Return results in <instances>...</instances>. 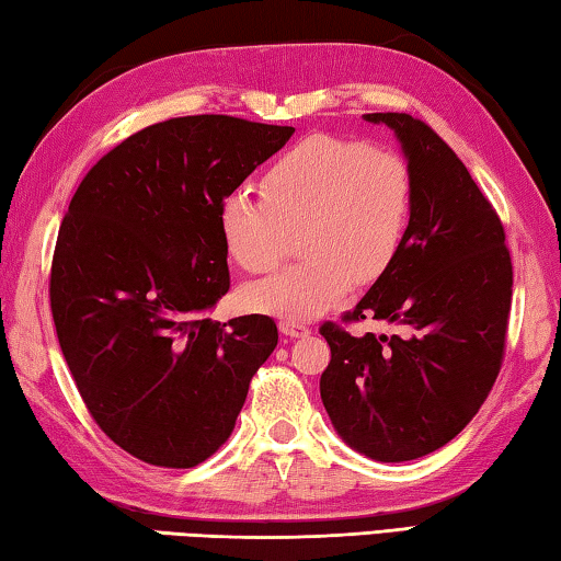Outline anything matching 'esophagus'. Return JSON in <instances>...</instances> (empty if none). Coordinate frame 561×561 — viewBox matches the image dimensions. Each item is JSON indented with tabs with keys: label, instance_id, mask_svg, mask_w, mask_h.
<instances>
[{
	"label": "esophagus",
	"instance_id": "esophagus-1",
	"mask_svg": "<svg viewBox=\"0 0 561 561\" xmlns=\"http://www.w3.org/2000/svg\"><path fill=\"white\" fill-rule=\"evenodd\" d=\"M278 328H280V333L288 335V337H302V335H308V325L296 323V320H280Z\"/></svg>",
	"mask_w": 561,
	"mask_h": 561
}]
</instances>
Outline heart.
I'll list each match as a JSON object with an SVG mask.
<instances>
[{"mask_svg": "<svg viewBox=\"0 0 561 561\" xmlns=\"http://www.w3.org/2000/svg\"><path fill=\"white\" fill-rule=\"evenodd\" d=\"M263 201L243 191L218 206V231L231 259L251 273L275 268L300 233L310 259L245 288V306L280 320H313L370 283L398 255L412 210V173L400 153L316 134L265 171Z\"/></svg>", "mask_w": 561, "mask_h": 561, "instance_id": "obj_1", "label": "heart"}]
</instances>
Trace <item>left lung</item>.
<instances>
[{
  "label": "left lung",
  "mask_w": 561,
  "mask_h": 561,
  "mask_svg": "<svg viewBox=\"0 0 561 561\" xmlns=\"http://www.w3.org/2000/svg\"><path fill=\"white\" fill-rule=\"evenodd\" d=\"M363 118L398 136L412 210L394 261L345 320H385L405 335L355 337L325 323L320 398L357 453L408 462L460 435L497 380L512 261L490 201L433 128L410 114Z\"/></svg>",
  "instance_id": "left-lung-1"
}]
</instances>
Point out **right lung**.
Masks as SVG:
<instances>
[{
    "label": "right lung",
    "mask_w": 561,
    "mask_h": 561,
    "mask_svg": "<svg viewBox=\"0 0 561 561\" xmlns=\"http://www.w3.org/2000/svg\"><path fill=\"white\" fill-rule=\"evenodd\" d=\"M293 131L169 118L108 151L71 198L51 263L54 325L91 417L144 462L196 467L214 455L278 345L268 316L206 313L231 286L220 201Z\"/></svg>",
    "instance_id": "1"
}]
</instances>
